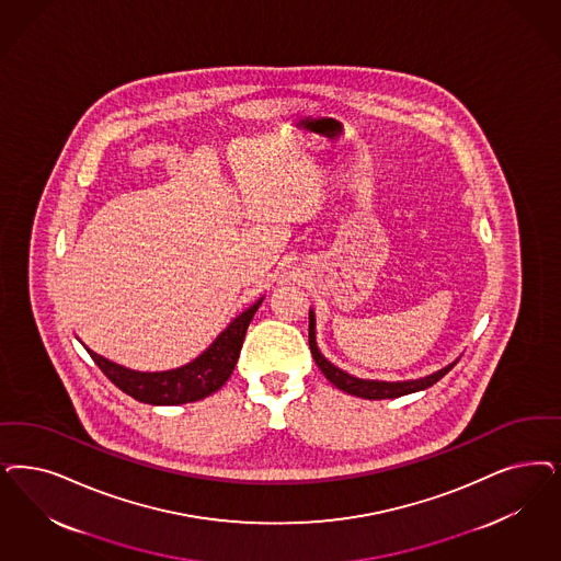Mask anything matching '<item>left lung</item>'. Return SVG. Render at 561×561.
<instances>
[{
    "label": "left lung",
    "instance_id": "left-lung-1",
    "mask_svg": "<svg viewBox=\"0 0 561 561\" xmlns=\"http://www.w3.org/2000/svg\"><path fill=\"white\" fill-rule=\"evenodd\" d=\"M309 346L312 352V358L317 363V367L323 370V375L328 377L329 381L337 389L346 391L350 396H356V398H365V400H386V398H400V396H407V393H414V391H421L426 387L437 383L442 377H445L454 365L442 368L433 375H428L425 379H416V381H400V383H387V381H365V379H356L348 373L340 370L337 367H333L329 360H325V356H321V352L317 348V342H314V317L312 312L309 314Z\"/></svg>",
    "mask_w": 561,
    "mask_h": 561
}]
</instances>
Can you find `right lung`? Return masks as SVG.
Returning a JSON list of instances; mask_svg holds the SVG:
<instances>
[{
	"mask_svg": "<svg viewBox=\"0 0 561 561\" xmlns=\"http://www.w3.org/2000/svg\"><path fill=\"white\" fill-rule=\"evenodd\" d=\"M259 307L261 300L252 305L251 309L244 310L240 317H236L228 329L198 358H194L186 367L174 370L136 373L130 368L119 367L89 348L87 352L114 386L133 396L138 402L153 407H178L186 402H196L215 393L230 379L252 314Z\"/></svg>",
	"mask_w": 561,
	"mask_h": 561,
	"instance_id": "1",
	"label": "right lung"
}]
</instances>
